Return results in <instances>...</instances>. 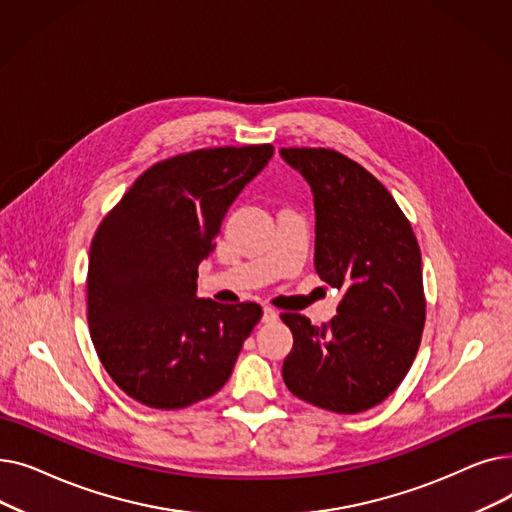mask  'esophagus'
I'll list each match as a JSON object with an SVG mask.
<instances>
[{
    "instance_id": "34e87169",
    "label": "esophagus",
    "mask_w": 512,
    "mask_h": 512,
    "mask_svg": "<svg viewBox=\"0 0 512 512\" xmlns=\"http://www.w3.org/2000/svg\"><path fill=\"white\" fill-rule=\"evenodd\" d=\"M278 319V311L272 307H263V321L265 324H272V321Z\"/></svg>"
}]
</instances>
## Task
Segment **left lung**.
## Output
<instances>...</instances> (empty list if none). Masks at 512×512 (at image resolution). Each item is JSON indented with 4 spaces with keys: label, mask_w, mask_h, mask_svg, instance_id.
Returning a JSON list of instances; mask_svg holds the SVG:
<instances>
[{
    "label": "left lung",
    "mask_w": 512,
    "mask_h": 512,
    "mask_svg": "<svg viewBox=\"0 0 512 512\" xmlns=\"http://www.w3.org/2000/svg\"><path fill=\"white\" fill-rule=\"evenodd\" d=\"M313 193L315 270L342 290L338 315L313 326L282 313L292 351L282 378L311 405L355 415L386 400L405 380L425 324L421 251L386 186L332 149H280Z\"/></svg>",
    "instance_id": "1"
}]
</instances>
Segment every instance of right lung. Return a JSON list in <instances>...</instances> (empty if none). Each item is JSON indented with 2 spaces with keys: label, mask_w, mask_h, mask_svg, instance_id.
<instances>
[{
  "label": "right lung",
  "mask_w": 512,
  "mask_h": 512,
  "mask_svg": "<svg viewBox=\"0 0 512 512\" xmlns=\"http://www.w3.org/2000/svg\"><path fill=\"white\" fill-rule=\"evenodd\" d=\"M272 155V145H247L159 161L99 224L87 276L91 340L116 386L141 405L184 409L228 382L263 311L199 299L197 270Z\"/></svg>",
  "instance_id": "add662e5"
}]
</instances>
